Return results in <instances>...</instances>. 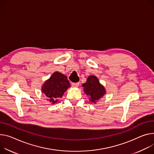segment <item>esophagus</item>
Masks as SVG:
<instances>
[{
  "instance_id": "1",
  "label": "esophagus",
  "mask_w": 154,
  "mask_h": 154,
  "mask_svg": "<svg viewBox=\"0 0 154 154\" xmlns=\"http://www.w3.org/2000/svg\"><path fill=\"white\" fill-rule=\"evenodd\" d=\"M79 85V83H72V87L74 88L78 87Z\"/></svg>"
}]
</instances>
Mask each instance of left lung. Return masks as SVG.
Returning <instances> with one entry per match:
<instances>
[{
  "instance_id": "1",
  "label": "left lung",
  "mask_w": 154,
  "mask_h": 154,
  "mask_svg": "<svg viewBox=\"0 0 154 154\" xmlns=\"http://www.w3.org/2000/svg\"><path fill=\"white\" fill-rule=\"evenodd\" d=\"M83 91L89 96L90 102L96 104L101 97L106 94L105 87L100 82V80L95 75H90L87 82L82 85Z\"/></svg>"
}]
</instances>
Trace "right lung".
Instances as JSON below:
<instances>
[{
    "instance_id": "right-lung-1",
    "label": "right lung",
    "mask_w": 154,
    "mask_h": 154,
    "mask_svg": "<svg viewBox=\"0 0 154 154\" xmlns=\"http://www.w3.org/2000/svg\"><path fill=\"white\" fill-rule=\"evenodd\" d=\"M69 87L71 86L67 76L56 71L44 83L41 91L45 94L47 101L55 104Z\"/></svg>"
}]
</instances>
